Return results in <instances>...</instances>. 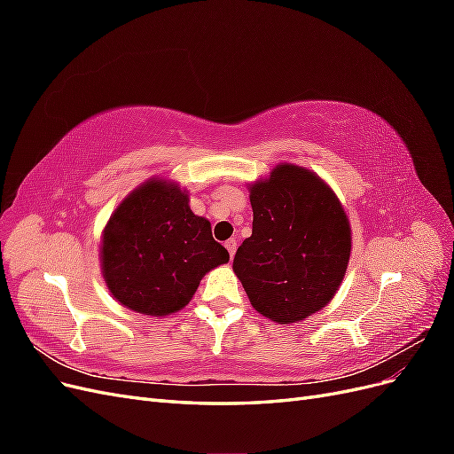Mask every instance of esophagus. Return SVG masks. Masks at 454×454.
I'll list each match as a JSON object with an SVG mask.
<instances>
[{
  "label": "esophagus",
  "mask_w": 454,
  "mask_h": 454,
  "mask_svg": "<svg viewBox=\"0 0 454 454\" xmlns=\"http://www.w3.org/2000/svg\"><path fill=\"white\" fill-rule=\"evenodd\" d=\"M225 248H227V252H229V255H231V259H232V255H235V252H237V240H227L225 242Z\"/></svg>",
  "instance_id": "esophagus-1"
}]
</instances>
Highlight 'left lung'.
I'll return each instance as SVG.
<instances>
[{
    "label": "left lung",
    "mask_w": 454,
    "mask_h": 454,
    "mask_svg": "<svg viewBox=\"0 0 454 454\" xmlns=\"http://www.w3.org/2000/svg\"><path fill=\"white\" fill-rule=\"evenodd\" d=\"M252 237L232 269L252 307L294 324L335 295L350 257V225L340 202L318 176L280 164L250 189Z\"/></svg>",
    "instance_id": "obj_1"
}]
</instances>
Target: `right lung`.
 Instances as JSON below:
<instances>
[{
	"label": "right lung",
	"mask_w": 454,
	"mask_h": 454,
	"mask_svg": "<svg viewBox=\"0 0 454 454\" xmlns=\"http://www.w3.org/2000/svg\"><path fill=\"white\" fill-rule=\"evenodd\" d=\"M227 261L229 252L214 240L208 219L191 212L180 187L160 180L136 189L104 229L102 269L109 292L142 314L184 309L204 274Z\"/></svg>",
	"instance_id": "add662e5"
}]
</instances>
